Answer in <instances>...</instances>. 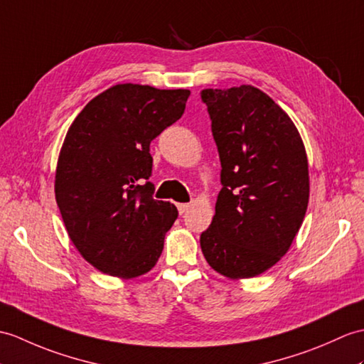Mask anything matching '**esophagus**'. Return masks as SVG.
Wrapping results in <instances>:
<instances>
[{"label":"esophagus","instance_id":"esophagus-1","mask_svg":"<svg viewBox=\"0 0 364 364\" xmlns=\"http://www.w3.org/2000/svg\"><path fill=\"white\" fill-rule=\"evenodd\" d=\"M176 208H178L180 214H184L186 210H188V209L191 208V205H189V203H178V205H176Z\"/></svg>","mask_w":364,"mask_h":364}]
</instances>
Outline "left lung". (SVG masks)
<instances>
[{
	"label": "left lung",
	"mask_w": 364,
	"mask_h": 364,
	"mask_svg": "<svg viewBox=\"0 0 364 364\" xmlns=\"http://www.w3.org/2000/svg\"><path fill=\"white\" fill-rule=\"evenodd\" d=\"M201 99L223 186L213 222L201 232L203 256L226 277H255L285 256L306 217V147L290 116L256 87L206 88Z\"/></svg>",
	"instance_id": "1"
}]
</instances>
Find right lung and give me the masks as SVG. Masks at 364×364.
I'll use <instances>...</instances> for the list:
<instances>
[{
  "label": "right lung",
  "instance_id": "add662e5",
  "mask_svg": "<svg viewBox=\"0 0 364 364\" xmlns=\"http://www.w3.org/2000/svg\"><path fill=\"white\" fill-rule=\"evenodd\" d=\"M189 95L117 83L91 99L68 129L55 200L73 245L99 272L133 279L161 256L178 210L151 197L150 142L180 119Z\"/></svg>",
  "mask_w": 364,
  "mask_h": 364
}]
</instances>
